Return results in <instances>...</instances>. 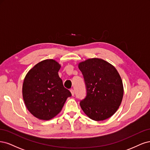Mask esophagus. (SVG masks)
Returning <instances> with one entry per match:
<instances>
[{"instance_id": "esophagus-1", "label": "esophagus", "mask_w": 150, "mask_h": 150, "mask_svg": "<svg viewBox=\"0 0 150 150\" xmlns=\"http://www.w3.org/2000/svg\"><path fill=\"white\" fill-rule=\"evenodd\" d=\"M70 91H71V93L72 96H74V95H75V91H74V90L71 89V90H70Z\"/></svg>"}]
</instances>
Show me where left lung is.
<instances>
[{
  "instance_id": "obj_1",
  "label": "left lung",
  "mask_w": 150,
  "mask_h": 150,
  "mask_svg": "<svg viewBox=\"0 0 150 150\" xmlns=\"http://www.w3.org/2000/svg\"><path fill=\"white\" fill-rule=\"evenodd\" d=\"M79 68L86 90L85 98L80 102L82 110L95 121L112 117L119 108L123 96L122 80L117 69L97 58L80 62Z\"/></svg>"
}]
</instances>
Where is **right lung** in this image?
I'll return each mask as SVG.
<instances>
[{
    "label": "right lung",
    "mask_w": 150,
    "mask_h": 150,
    "mask_svg": "<svg viewBox=\"0 0 150 150\" xmlns=\"http://www.w3.org/2000/svg\"><path fill=\"white\" fill-rule=\"evenodd\" d=\"M60 67L54 60H43L28 71L24 79V102L28 110L38 119L49 120L55 117L71 96L59 76Z\"/></svg>",
    "instance_id": "add662e5"
}]
</instances>
